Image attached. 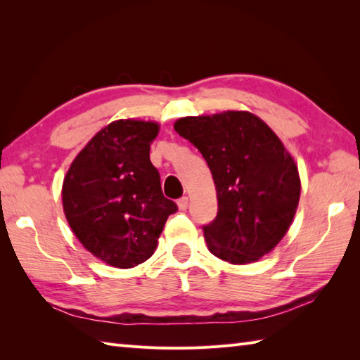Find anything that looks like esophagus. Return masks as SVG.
Here are the masks:
<instances>
[{
  "label": "esophagus",
  "mask_w": 360,
  "mask_h": 360,
  "mask_svg": "<svg viewBox=\"0 0 360 360\" xmlns=\"http://www.w3.org/2000/svg\"><path fill=\"white\" fill-rule=\"evenodd\" d=\"M187 207H188V198H187V196L181 198V200L178 201V209H179L181 212H186Z\"/></svg>",
  "instance_id": "1"
}]
</instances>
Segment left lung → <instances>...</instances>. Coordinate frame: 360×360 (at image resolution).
I'll list each match as a JSON object with an SVG mask.
<instances>
[{
	"label": "left lung",
	"mask_w": 360,
	"mask_h": 360,
	"mask_svg": "<svg viewBox=\"0 0 360 360\" xmlns=\"http://www.w3.org/2000/svg\"><path fill=\"white\" fill-rule=\"evenodd\" d=\"M207 162L218 215L204 226L213 255L249 264L269 254L292 224L300 201L294 158L272 128L249 111L227 110L174 122Z\"/></svg>",
	"instance_id": "1"
}]
</instances>
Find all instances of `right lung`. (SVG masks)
I'll return each mask as SVG.
<instances>
[{
  "label": "right lung",
  "mask_w": 360,
  "mask_h": 360,
  "mask_svg": "<svg viewBox=\"0 0 360 360\" xmlns=\"http://www.w3.org/2000/svg\"><path fill=\"white\" fill-rule=\"evenodd\" d=\"M160 125L119 119L96 133L68 170L63 212L82 246L119 269L143 263L178 207L162 195L150 160Z\"/></svg>",
  "instance_id": "1"
}]
</instances>
